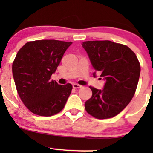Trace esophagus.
<instances>
[{"label":"esophagus","instance_id":"esophagus-1","mask_svg":"<svg viewBox=\"0 0 153 153\" xmlns=\"http://www.w3.org/2000/svg\"><path fill=\"white\" fill-rule=\"evenodd\" d=\"M72 87H73L74 89H79V88L82 87V86L79 85V84H72Z\"/></svg>","mask_w":153,"mask_h":153}]
</instances>
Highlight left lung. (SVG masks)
<instances>
[{
  "label": "left lung",
  "mask_w": 153,
  "mask_h": 153,
  "mask_svg": "<svg viewBox=\"0 0 153 153\" xmlns=\"http://www.w3.org/2000/svg\"><path fill=\"white\" fill-rule=\"evenodd\" d=\"M82 47L95 72L105 81L103 89L89 86L92 95L85 103L89 115L106 119L118 115L134 96L141 67L135 54L126 46L110 41H89Z\"/></svg>",
  "instance_id": "left-lung-1"
}]
</instances>
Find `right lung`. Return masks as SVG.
I'll return each instance as SVG.
<instances>
[{
    "label": "right lung",
    "mask_w": 153,
    "mask_h": 153,
    "mask_svg": "<svg viewBox=\"0 0 153 153\" xmlns=\"http://www.w3.org/2000/svg\"><path fill=\"white\" fill-rule=\"evenodd\" d=\"M72 42L40 40L27 43L17 53L12 74L17 91L29 110L41 116H52L65 106L72 84L50 81L64 52Z\"/></svg>",
    "instance_id": "add662e5"
}]
</instances>
